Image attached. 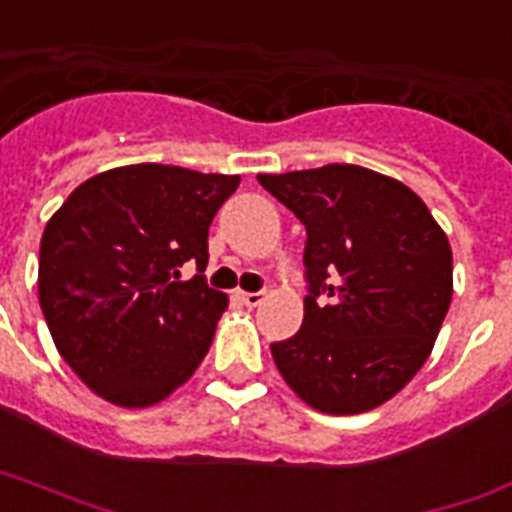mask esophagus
<instances>
[{
    "label": "esophagus",
    "mask_w": 512,
    "mask_h": 512,
    "mask_svg": "<svg viewBox=\"0 0 512 512\" xmlns=\"http://www.w3.org/2000/svg\"><path fill=\"white\" fill-rule=\"evenodd\" d=\"M237 299H240V301H243V304H245V307H259V304H261V301H264V293H261V291H240V293H237Z\"/></svg>",
    "instance_id": "obj_1"
}]
</instances>
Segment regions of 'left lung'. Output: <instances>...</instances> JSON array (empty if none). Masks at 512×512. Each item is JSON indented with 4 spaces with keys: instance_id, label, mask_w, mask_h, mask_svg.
<instances>
[{
    "instance_id": "1",
    "label": "left lung",
    "mask_w": 512,
    "mask_h": 512,
    "mask_svg": "<svg viewBox=\"0 0 512 512\" xmlns=\"http://www.w3.org/2000/svg\"><path fill=\"white\" fill-rule=\"evenodd\" d=\"M259 184L307 227L310 296L296 336L272 344L277 371L323 414L382 406L425 366L449 312V237L406 184L360 165Z\"/></svg>"
}]
</instances>
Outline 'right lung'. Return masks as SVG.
I'll return each mask as SVG.
<instances>
[{"label":"right lung","mask_w":512,"mask_h":512,"mask_svg":"<svg viewBox=\"0 0 512 512\" xmlns=\"http://www.w3.org/2000/svg\"><path fill=\"white\" fill-rule=\"evenodd\" d=\"M240 176L141 162L87 178L47 221L39 307L71 371L122 408L181 387L211 350L227 296L208 264V229Z\"/></svg>","instance_id":"add662e5"}]
</instances>
